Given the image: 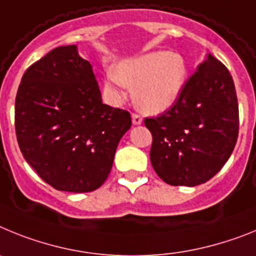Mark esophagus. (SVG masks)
I'll use <instances>...</instances> for the list:
<instances>
[{"mask_svg":"<svg viewBox=\"0 0 256 256\" xmlns=\"http://www.w3.org/2000/svg\"><path fill=\"white\" fill-rule=\"evenodd\" d=\"M131 118H132V124H134V125H140L142 122H143V118H142L140 116L135 114V113L131 116Z\"/></svg>","mask_w":256,"mask_h":256,"instance_id":"1","label":"esophagus"}]
</instances>
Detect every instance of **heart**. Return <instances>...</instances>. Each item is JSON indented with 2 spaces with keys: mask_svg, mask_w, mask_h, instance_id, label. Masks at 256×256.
<instances>
[{
  "mask_svg": "<svg viewBox=\"0 0 256 256\" xmlns=\"http://www.w3.org/2000/svg\"><path fill=\"white\" fill-rule=\"evenodd\" d=\"M186 58L172 51H150L120 62L106 73L104 86L117 100L126 96V88H134V102L148 114H160L174 106L186 84Z\"/></svg>",
  "mask_w": 256,
  "mask_h": 256,
  "instance_id": "obj_1",
  "label": "heart"
}]
</instances>
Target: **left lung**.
Segmentation results:
<instances>
[{
    "label": "left lung",
    "mask_w": 256,
    "mask_h": 256,
    "mask_svg": "<svg viewBox=\"0 0 256 256\" xmlns=\"http://www.w3.org/2000/svg\"><path fill=\"white\" fill-rule=\"evenodd\" d=\"M150 164L170 186H194L220 171L238 136V103L226 66L208 54L186 84L179 100L154 118Z\"/></svg>",
    "instance_id": "8db88e82"
}]
</instances>
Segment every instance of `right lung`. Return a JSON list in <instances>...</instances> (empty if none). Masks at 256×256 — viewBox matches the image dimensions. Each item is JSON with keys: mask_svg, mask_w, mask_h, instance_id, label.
Listing matches in <instances>:
<instances>
[{"mask_svg": "<svg viewBox=\"0 0 256 256\" xmlns=\"http://www.w3.org/2000/svg\"><path fill=\"white\" fill-rule=\"evenodd\" d=\"M130 128V113L103 104L92 66L76 45L51 50L24 73L15 99L18 143L55 190H98Z\"/></svg>", "mask_w": 256, "mask_h": 256, "instance_id": "1", "label": "right lung"}]
</instances>
